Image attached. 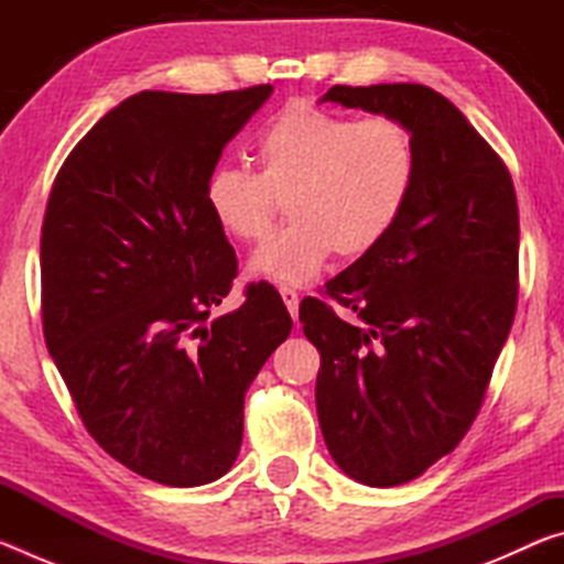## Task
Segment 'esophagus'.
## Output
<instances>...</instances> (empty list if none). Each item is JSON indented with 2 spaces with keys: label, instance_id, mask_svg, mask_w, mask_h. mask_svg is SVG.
I'll use <instances>...</instances> for the list:
<instances>
[{
  "label": "esophagus",
  "instance_id": "34e87169",
  "mask_svg": "<svg viewBox=\"0 0 564 564\" xmlns=\"http://www.w3.org/2000/svg\"><path fill=\"white\" fill-rule=\"evenodd\" d=\"M279 293H281V299H283L285 308H289L291 316H293V318L299 316V303H301V295H299V291L291 289V285H281Z\"/></svg>",
  "mask_w": 564,
  "mask_h": 564
}]
</instances>
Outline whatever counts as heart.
Here are the masks:
<instances>
[{"label": "heart", "mask_w": 564, "mask_h": 564, "mask_svg": "<svg viewBox=\"0 0 564 564\" xmlns=\"http://www.w3.org/2000/svg\"><path fill=\"white\" fill-rule=\"evenodd\" d=\"M259 171L218 164L204 204L238 243L265 238L281 198L291 221L251 259L273 281H311L333 253L362 259L383 246L413 202L420 156L413 131L388 113L333 111L291 101L253 139Z\"/></svg>", "instance_id": "obj_1"}]
</instances>
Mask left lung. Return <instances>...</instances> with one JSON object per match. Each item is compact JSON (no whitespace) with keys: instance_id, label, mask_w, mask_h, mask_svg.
<instances>
[{"instance_id":"obj_1","label":"left lung","mask_w":564,"mask_h":564,"mask_svg":"<svg viewBox=\"0 0 564 564\" xmlns=\"http://www.w3.org/2000/svg\"><path fill=\"white\" fill-rule=\"evenodd\" d=\"M323 101L388 113L413 131L420 176L393 236L301 303L321 350L316 405L333 460L393 488L453 453L488 393L518 311L512 176L460 109L423 84H336Z\"/></svg>"}]
</instances>
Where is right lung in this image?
<instances>
[{
    "instance_id": "1",
    "label": "right lung",
    "mask_w": 564,
    "mask_h": 564,
    "mask_svg": "<svg viewBox=\"0 0 564 564\" xmlns=\"http://www.w3.org/2000/svg\"><path fill=\"white\" fill-rule=\"evenodd\" d=\"M271 91L133 94L69 151L46 202V348L94 441L171 488L231 470L246 390L293 328L261 283L208 318L238 261L204 184Z\"/></svg>"
}]
</instances>
